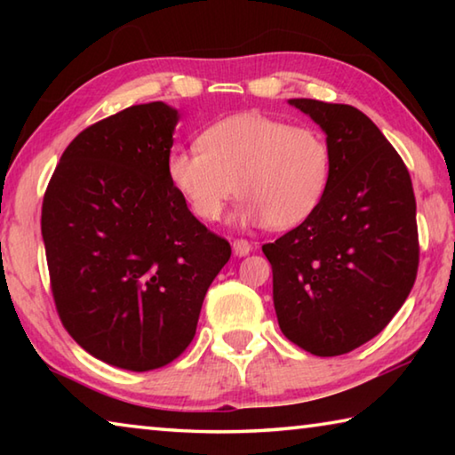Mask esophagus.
Returning <instances> with one entry per match:
<instances>
[{
    "label": "esophagus",
    "instance_id": "34e87169",
    "mask_svg": "<svg viewBox=\"0 0 455 455\" xmlns=\"http://www.w3.org/2000/svg\"><path fill=\"white\" fill-rule=\"evenodd\" d=\"M251 251H252V244L249 241H244V238H235L233 241V252L236 257H246Z\"/></svg>",
    "mask_w": 455,
    "mask_h": 455
}]
</instances>
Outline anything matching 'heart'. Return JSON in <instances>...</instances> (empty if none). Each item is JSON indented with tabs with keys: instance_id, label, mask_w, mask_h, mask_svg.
<instances>
[{
	"instance_id": "obj_1",
	"label": "heart",
	"mask_w": 455,
	"mask_h": 455,
	"mask_svg": "<svg viewBox=\"0 0 455 455\" xmlns=\"http://www.w3.org/2000/svg\"><path fill=\"white\" fill-rule=\"evenodd\" d=\"M164 168L176 195L203 222L220 220L238 192V225L283 230L319 209L333 152L317 128L241 112L204 128L198 146H174Z\"/></svg>"
}]
</instances>
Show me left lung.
<instances>
[{"label": "left lung", "instance_id": "8db88e82", "mask_svg": "<svg viewBox=\"0 0 455 455\" xmlns=\"http://www.w3.org/2000/svg\"><path fill=\"white\" fill-rule=\"evenodd\" d=\"M333 152L319 209L263 244L283 335L319 357L367 343L402 309L419 263L410 172L371 120L347 104L292 98Z\"/></svg>", "mask_w": 455, "mask_h": 455}]
</instances>
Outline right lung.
<instances>
[{"label": "right lung", "instance_id": "obj_1", "mask_svg": "<svg viewBox=\"0 0 455 455\" xmlns=\"http://www.w3.org/2000/svg\"><path fill=\"white\" fill-rule=\"evenodd\" d=\"M180 114L130 106L74 138L48 184L42 238L60 319L90 355L128 371L188 347L206 291L228 263L166 179Z\"/></svg>", "mask_w": 455, "mask_h": 455}]
</instances>
